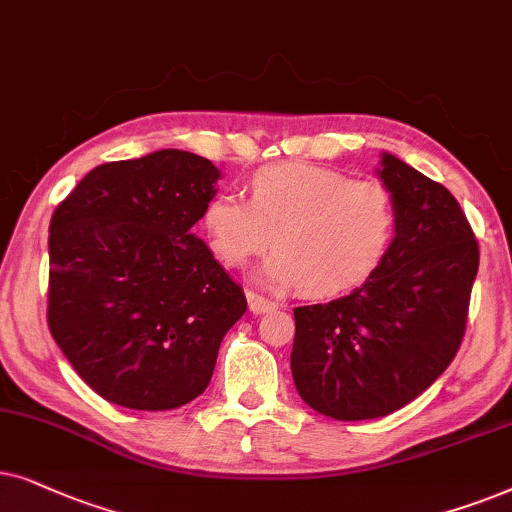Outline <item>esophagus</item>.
I'll return each instance as SVG.
<instances>
[{"label": "esophagus", "mask_w": 512, "mask_h": 512, "mask_svg": "<svg viewBox=\"0 0 512 512\" xmlns=\"http://www.w3.org/2000/svg\"><path fill=\"white\" fill-rule=\"evenodd\" d=\"M248 306H250V313H255V316L278 309L276 302H271V299H267V297L255 295V292H250V295H248Z\"/></svg>", "instance_id": "obj_1"}]
</instances>
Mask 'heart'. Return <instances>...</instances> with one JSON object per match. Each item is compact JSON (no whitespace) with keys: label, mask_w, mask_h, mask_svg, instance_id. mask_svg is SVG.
Returning <instances> with one entry per match:
<instances>
[{"label":"heart","mask_w":512,"mask_h":512,"mask_svg":"<svg viewBox=\"0 0 512 512\" xmlns=\"http://www.w3.org/2000/svg\"><path fill=\"white\" fill-rule=\"evenodd\" d=\"M203 229L227 267H243L274 241L276 250L255 271L267 288L335 297L365 283L384 260L395 210L379 182L281 163L252 175L250 201L217 192L203 210Z\"/></svg>","instance_id":"b5f03b06"}]
</instances>
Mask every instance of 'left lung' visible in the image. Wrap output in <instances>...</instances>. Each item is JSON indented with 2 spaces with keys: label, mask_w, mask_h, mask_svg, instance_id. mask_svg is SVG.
<instances>
[{
  "label": "left lung",
  "mask_w": 512,
  "mask_h": 512,
  "mask_svg": "<svg viewBox=\"0 0 512 512\" xmlns=\"http://www.w3.org/2000/svg\"><path fill=\"white\" fill-rule=\"evenodd\" d=\"M395 236L351 295L297 306L290 370L311 410L337 421L386 417L452 363L466 330L480 250L459 201L381 152Z\"/></svg>",
  "instance_id": "left-lung-1"
}]
</instances>
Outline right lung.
Listing matches in <instances>:
<instances>
[{"label":"right lung","mask_w":512,"mask_h":512,"mask_svg":"<svg viewBox=\"0 0 512 512\" xmlns=\"http://www.w3.org/2000/svg\"><path fill=\"white\" fill-rule=\"evenodd\" d=\"M213 161L182 149L102 163L49 227V327L81 379L128 410H175L206 391L245 295L194 224Z\"/></svg>","instance_id":"obj_1"}]
</instances>
